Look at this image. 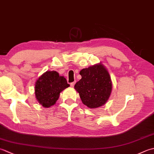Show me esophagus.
Wrapping results in <instances>:
<instances>
[{
    "instance_id": "34e87169",
    "label": "esophagus",
    "mask_w": 154,
    "mask_h": 154,
    "mask_svg": "<svg viewBox=\"0 0 154 154\" xmlns=\"http://www.w3.org/2000/svg\"><path fill=\"white\" fill-rule=\"evenodd\" d=\"M75 82H72V83H70V85H71V87H74V85H75Z\"/></svg>"
}]
</instances>
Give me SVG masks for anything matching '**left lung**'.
I'll use <instances>...</instances> for the list:
<instances>
[{"label":"left lung","instance_id":"1","mask_svg":"<svg viewBox=\"0 0 154 154\" xmlns=\"http://www.w3.org/2000/svg\"><path fill=\"white\" fill-rule=\"evenodd\" d=\"M81 79L75 85L84 104L91 109L103 106L109 99L112 82L109 72L102 64H97L80 71Z\"/></svg>","mask_w":154,"mask_h":154}]
</instances>
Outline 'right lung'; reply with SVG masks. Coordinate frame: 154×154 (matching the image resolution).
Returning <instances> with one entry per match:
<instances>
[{
    "label": "right lung",
    "instance_id": "obj_1",
    "mask_svg": "<svg viewBox=\"0 0 154 154\" xmlns=\"http://www.w3.org/2000/svg\"><path fill=\"white\" fill-rule=\"evenodd\" d=\"M68 87L69 85L63 76L54 71H46L35 82V97L44 107H50L56 103L61 91Z\"/></svg>",
    "mask_w": 154,
    "mask_h": 154
}]
</instances>
